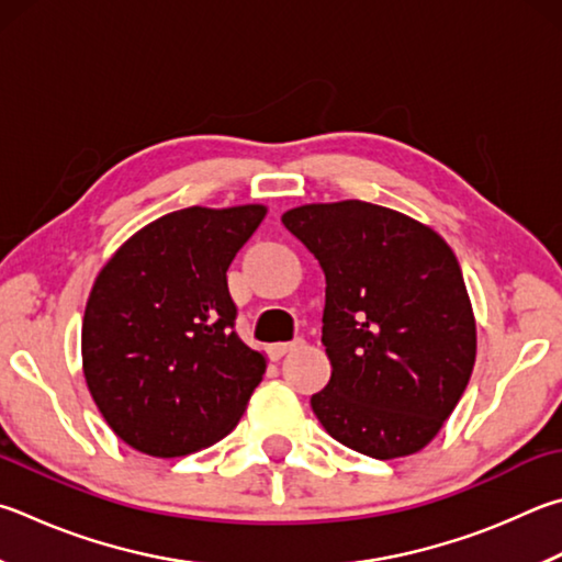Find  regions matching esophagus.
<instances>
[{
    "label": "esophagus",
    "mask_w": 562,
    "mask_h": 562,
    "mask_svg": "<svg viewBox=\"0 0 562 562\" xmlns=\"http://www.w3.org/2000/svg\"><path fill=\"white\" fill-rule=\"evenodd\" d=\"M302 344H304L302 339L284 341V344H270V346H268V353H270V359H272V361H278V359H282L284 353H290V351H294V349H300Z\"/></svg>",
    "instance_id": "esophagus-1"
}]
</instances>
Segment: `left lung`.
Instances as JSON below:
<instances>
[{
    "mask_svg": "<svg viewBox=\"0 0 562 562\" xmlns=\"http://www.w3.org/2000/svg\"><path fill=\"white\" fill-rule=\"evenodd\" d=\"M282 223L326 278L322 344L331 379L312 411L336 442L373 459L420 452L462 397L476 322L440 233L366 201L304 203Z\"/></svg>",
    "mask_w": 562,
    "mask_h": 562,
    "instance_id": "1",
    "label": "left lung"
}]
</instances>
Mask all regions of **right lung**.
Listing matches in <instances>:
<instances>
[{"mask_svg": "<svg viewBox=\"0 0 562 562\" xmlns=\"http://www.w3.org/2000/svg\"><path fill=\"white\" fill-rule=\"evenodd\" d=\"M265 213L262 203L167 213L98 272L80 334L83 375L132 450L199 452L246 413L268 361L233 329L226 270Z\"/></svg>", "mask_w": 562, "mask_h": 562, "instance_id": "1", "label": "right lung"}]
</instances>
